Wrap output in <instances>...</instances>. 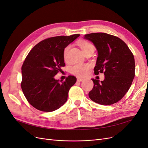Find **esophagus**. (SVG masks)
Returning a JSON list of instances; mask_svg holds the SVG:
<instances>
[{"instance_id":"obj_1","label":"esophagus","mask_w":148,"mask_h":148,"mask_svg":"<svg viewBox=\"0 0 148 148\" xmlns=\"http://www.w3.org/2000/svg\"><path fill=\"white\" fill-rule=\"evenodd\" d=\"M83 80H84L83 78H77V81L78 82H82V81H83Z\"/></svg>"}]
</instances>
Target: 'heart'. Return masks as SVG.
Returning a JSON list of instances; mask_svg holds the SVG:
<instances>
[{
  "label": "heart",
  "instance_id": "b5f03b06",
  "mask_svg": "<svg viewBox=\"0 0 148 148\" xmlns=\"http://www.w3.org/2000/svg\"><path fill=\"white\" fill-rule=\"evenodd\" d=\"M78 45L82 49L84 54L89 51H95V46L91 43L86 41H81L78 42ZM70 49V46H68L65 47L64 51V58L65 61H67L69 59V51ZM90 65L89 64H75L71 67V73L79 77H83L86 76L88 71L90 69Z\"/></svg>",
  "mask_w": 148,
  "mask_h": 148
}]
</instances>
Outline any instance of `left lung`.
Segmentation results:
<instances>
[{
    "instance_id": "8db88e82",
    "label": "left lung",
    "mask_w": 148,
    "mask_h": 148,
    "mask_svg": "<svg viewBox=\"0 0 148 148\" xmlns=\"http://www.w3.org/2000/svg\"><path fill=\"white\" fill-rule=\"evenodd\" d=\"M96 47L98 57L94 69L95 75L104 73V80L92 79L94 86L89 97L101 105L119 101L127 92L135 77V59L122 39L104 33L84 35Z\"/></svg>"
}]
</instances>
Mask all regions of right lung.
<instances>
[{
	"label": "right lung",
	"instance_id": "obj_1",
	"mask_svg": "<svg viewBox=\"0 0 148 148\" xmlns=\"http://www.w3.org/2000/svg\"><path fill=\"white\" fill-rule=\"evenodd\" d=\"M79 34L56 36L43 40L29 52L21 67V87L29 104L38 110L52 112L66 102L70 88L77 82L70 75L63 82L54 78L65 65V48Z\"/></svg>",
	"mask_w": 148,
	"mask_h": 148
}]
</instances>
